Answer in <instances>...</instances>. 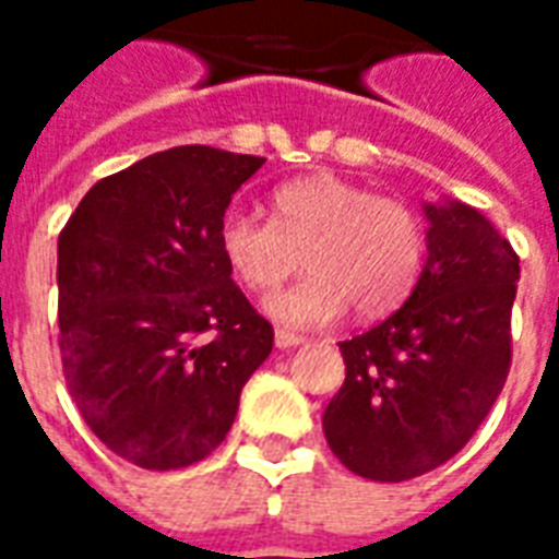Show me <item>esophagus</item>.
<instances>
[{
  "instance_id": "esophagus-1",
  "label": "esophagus",
  "mask_w": 559,
  "mask_h": 559,
  "mask_svg": "<svg viewBox=\"0 0 559 559\" xmlns=\"http://www.w3.org/2000/svg\"><path fill=\"white\" fill-rule=\"evenodd\" d=\"M274 342H276V347H297V344H304L306 338L300 333H292V330H276L274 333Z\"/></svg>"
}]
</instances>
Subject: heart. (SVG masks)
<instances>
[{
	"instance_id": "heart-1",
	"label": "heart",
	"mask_w": 559,
	"mask_h": 559,
	"mask_svg": "<svg viewBox=\"0 0 559 559\" xmlns=\"http://www.w3.org/2000/svg\"><path fill=\"white\" fill-rule=\"evenodd\" d=\"M217 245L235 280L253 295L280 288L304 255L312 274L267 300L276 321L295 326L333 324L347 306L362 321L392 314L413 295L427 253L413 205L333 174L274 188L271 221L250 212L224 215Z\"/></svg>"
}]
</instances>
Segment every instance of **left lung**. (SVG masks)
I'll return each instance as SVG.
<instances>
[{
  "label": "left lung",
  "instance_id": "left-lung-1",
  "mask_svg": "<svg viewBox=\"0 0 559 559\" xmlns=\"http://www.w3.org/2000/svg\"><path fill=\"white\" fill-rule=\"evenodd\" d=\"M427 262L383 324L342 342L347 374L324 413L333 454L401 484L448 463L498 401L513 359L519 255L465 203L424 205Z\"/></svg>",
  "mask_w": 559,
  "mask_h": 559
}]
</instances>
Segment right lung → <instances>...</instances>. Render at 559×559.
Listing matches in <instances>:
<instances>
[{"mask_svg": "<svg viewBox=\"0 0 559 559\" xmlns=\"http://www.w3.org/2000/svg\"><path fill=\"white\" fill-rule=\"evenodd\" d=\"M259 155L174 146L111 174L58 235V347L75 409L138 468L224 442L274 326L233 283L217 229Z\"/></svg>", "mask_w": 559, "mask_h": 559, "instance_id": "add662e5", "label": "right lung"}]
</instances>
